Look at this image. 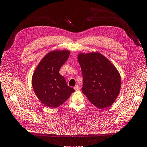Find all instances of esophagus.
I'll use <instances>...</instances> for the list:
<instances>
[{"instance_id":"esophagus-1","label":"esophagus","mask_w":147,"mask_h":147,"mask_svg":"<svg viewBox=\"0 0 147 147\" xmlns=\"http://www.w3.org/2000/svg\"><path fill=\"white\" fill-rule=\"evenodd\" d=\"M74 89L76 90H78L79 89H80V86L79 85H76L75 86V87L74 88Z\"/></svg>"}]
</instances>
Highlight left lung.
<instances>
[{
    "mask_svg": "<svg viewBox=\"0 0 147 147\" xmlns=\"http://www.w3.org/2000/svg\"><path fill=\"white\" fill-rule=\"evenodd\" d=\"M78 58L83 78V94L99 109L110 107L120 91L121 78L117 68L98 52L80 53Z\"/></svg>",
    "mask_w": 147,
    "mask_h": 147,
    "instance_id": "left-lung-1",
    "label": "left lung"
}]
</instances>
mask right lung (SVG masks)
Listing matches in <instances>:
<instances>
[{
    "instance_id": "1",
    "label": "right lung",
    "mask_w": 147,
    "mask_h": 147,
    "mask_svg": "<svg viewBox=\"0 0 147 147\" xmlns=\"http://www.w3.org/2000/svg\"><path fill=\"white\" fill-rule=\"evenodd\" d=\"M69 53L68 50L49 52L38 63L32 76V86L37 97L52 109L63 104L75 91L59 73Z\"/></svg>"
}]
</instances>
